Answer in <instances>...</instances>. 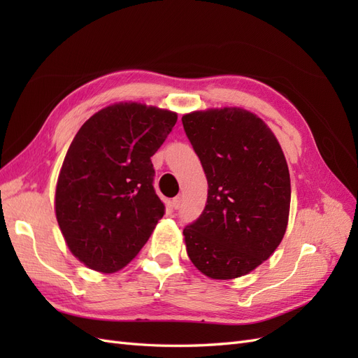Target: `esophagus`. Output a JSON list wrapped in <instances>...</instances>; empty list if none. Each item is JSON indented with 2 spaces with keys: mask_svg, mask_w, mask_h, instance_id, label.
<instances>
[{
  "mask_svg": "<svg viewBox=\"0 0 358 358\" xmlns=\"http://www.w3.org/2000/svg\"><path fill=\"white\" fill-rule=\"evenodd\" d=\"M180 204H182V199L180 197H175V199L171 200V208L173 209H179Z\"/></svg>",
  "mask_w": 358,
  "mask_h": 358,
  "instance_id": "1",
  "label": "esophagus"
}]
</instances>
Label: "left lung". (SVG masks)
I'll return each instance as SVG.
<instances>
[{
	"mask_svg": "<svg viewBox=\"0 0 358 358\" xmlns=\"http://www.w3.org/2000/svg\"><path fill=\"white\" fill-rule=\"evenodd\" d=\"M208 179V201L183 229L188 257L212 279L251 272L285 234L289 171L275 134L257 115L224 107L182 116Z\"/></svg>",
	"mask_w": 358,
	"mask_h": 358,
	"instance_id": "1",
	"label": "left lung"
}]
</instances>
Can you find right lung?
<instances>
[{"instance_id":"obj_1","label":"right lung","mask_w":358,"mask_h":358,"mask_svg":"<svg viewBox=\"0 0 358 358\" xmlns=\"http://www.w3.org/2000/svg\"><path fill=\"white\" fill-rule=\"evenodd\" d=\"M178 115L116 103L86 121L64 158L55 212L73 255L96 272L125 267L164 215L154 189L152 157Z\"/></svg>"}]
</instances>
